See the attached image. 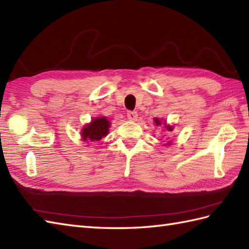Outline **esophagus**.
<instances>
[{"label":"esophagus","mask_w":249,"mask_h":249,"mask_svg":"<svg viewBox=\"0 0 249 249\" xmlns=\"http://www.w3.org/2000/svg\"><path fill=\"white\" fill-rule=\"evenodd\" d=\"M127 118L129 121H136L138 118V114H137L136 111H129V112H127Z\"/></svg>","instance_id":"34e87169"}]
</instances>
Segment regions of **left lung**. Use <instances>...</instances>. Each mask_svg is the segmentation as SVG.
Segmentation results:
<instances>
[{"label":"left lung","instance_id":"1","mask_svg":"<svg viewBox=\"0 0 249 249\" xmlns=\"http://www.w3.org/2000/svg\"><path fill=\"white\" fill-rule=\"evenodd\" d=\"M154 121H155V123H156V125L157 126H160V125H161V122L162 121H160V120H158V119H154ZM163 125H165V127L168 129V131H172V127H171V126H169V125H167L166 124V122H165V123H163ZM167 144H170V142H169V143H167Z\"/></svg>","mask_w":249,"mask_h":249}]
</instances>
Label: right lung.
<instances>
[{"mask_svg":"<svg viewBox=\"0 0 249 249\" xmlns=\"http://www.w3.org/2000/svg\"><path fill=\"white\" fill-rule=\"evenodd\" d=\"M110 122L105 116L93 119L91 123L83 126L81 137L83 141H99L108 135Z\"/></svg>","mask_w":249,"mask_h":249,"instance_id":"1","label":"right lung"}]
</instances>
